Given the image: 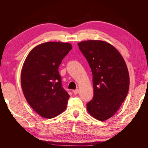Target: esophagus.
Returning a JSON list of instances; mask_svg holds the SVG:
<instances>
[{
	"label": "esophagus",
	"mask_w": 148,
	"mask_h": 148,
	"mask_svg": "<svg viewBox=\"0 0 148 148\" xmlns=\"http://www.w3.org/2000/svg\"><path fill=\"white\" fill-rule=\"evenodd\" d=\"M73 92H74V94H77V93H79V89H76V90H74L73 91Z\"/></svg>",
	"instance_id": "1"
}]
</instances>
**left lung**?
<instances>
[{
  "label": "left lung",
  "mask_w": 148,
  "mask_h": 148,
  "mask_svg": "<svg viewBox=\"0 0 148 148\" xmlns=\"http://www.w3.org/2000/svg\"><path fill=\"white\" fill-rule=\"evenodd\" d=\"M88 62L93 76V98L86 104L94 118L104 121L118 111L129 89L127 66L114 46L102 40L77 44Z\"/></svg>",
  "instance_id": "left-lung-1"
}]
</instances>
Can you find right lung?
I'll return each instance as SVG.
<instances>
[{
  "label": "right lung",
  "mask_w": 148,
  "mask_h": 148,
  "mask_svg": "<svg viewBox=\"0 0 148 148\" xmlns=\"http://www.w3.org/2000/svg\"><path fill=\"white\" fill-rule=\"evenodd\" d=\"M71 49L69 43L45 42L31 50L24 62L22 90L31 108L42 117L55 118L67 108L70 96L62 87L58 67Z\"/></svg>",
  "instance_id": "right-lung-1"
}]
</instances>
